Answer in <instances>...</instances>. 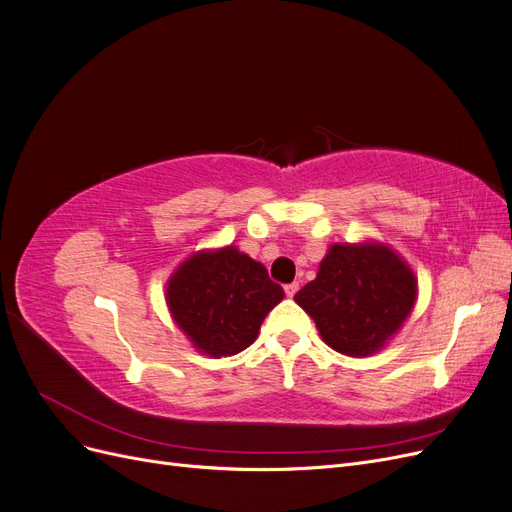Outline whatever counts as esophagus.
I'll list each match as a JSON object with an SVG mask.
<instances>
[{"label": "esophagus", "mask_w": 512, "mask_h": 512, "mask_svg": "<svg viewBox=\"0 0 512 512\" xmlns=\"http://www.w3.org/2000/svg\"><path fill=\"white\" fill-rule=\"evenodd\" d=\"M284 290H286L288 297H294V294H297V290H299V284H297V282L286 284V286H284Z\"/></svg>", "instance_id": "1"}]
</instances>
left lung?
<instances>
[{"mask_svg":"<svg viewBox=\"0 0 512 512\" xmlns=\"http://www.w3.org/2000/svg\"><path fill=\"white\" fill-rule=\"evenodd\" d=\"M294 301L314 318L324 344L361 359L382 350L406 322L416 277L389 245L335 243Z\"/></svg>","mask_w":512,"mask_h":512,"instance_id":"left-lung-1","label":"left lung"}]
</instances>
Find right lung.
<instances>
[{
  "label": "right lung",
  "instance_id": "add662e5",
  "mask_svg": "<svg viewBox=\"0 0 512 512\" xmlns=\"http://www.w3.org/2000/svg\"><path fill=\"white\" fill-rule=\"evenodd\" d=\"M284 299L267 269L237 247L190 256L170 275L166 303L192 346L209 356H230L254 344L260 324Z\"/></svg>",
  "mask_w": 512,
  "mask_h": 512
}]
</instances>
